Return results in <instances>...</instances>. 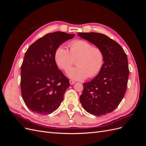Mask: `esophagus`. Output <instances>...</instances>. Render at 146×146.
I'll return each instance as SVG.
<instances>
[{"instance_id":"obj_1","label":"esophagus","mask_w":146,"mask_h":146,"mask_svg":"<svg viewBox=\"0 0 146 146\" xmlns=\"http://www.w3.org/2000/svg\"><path fill=\"white\" fill-rule=\"evenodd\" d=\"M69 83H70V85H74V84L76 83V82L74 81V80H69Z\"/></svg>"}]
</instances>
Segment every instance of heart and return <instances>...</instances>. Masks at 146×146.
I'll use <instances>...</instances> for the list:
<instances>
[{"mask_svg":"<svg viewBox=\"0 0 146 146\" xmlns=\"http://www.w3.org/2000/svg\"><path fill=\"white\" fill-rule=\"evenodd\" d=\"M69 50L62 46L57 47L54 58L56 64L61 69L66 70L76 59V67L67 72L68 76L75 80H83L96 76L102 69L105 56L100 48L93 47L85 40H75L69 44Z\"/></svg>","mask_w":146,"mask_h":146,"instance_id":"heart-1","label":"heart"}]
</instances>
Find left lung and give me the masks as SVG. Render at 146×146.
I'll return each mask as SVG.
<instances>
[{
  "instance_id": "obj_1",
  "label": "left lung",
  "mask_w": 146,
  "mask_h": 146,
  "mask_svg": "<svg viewBox=\"0 0 146 146\" xmlns=\"http://www.w3.org/2000/svg\"><path fill=\"white\" fill-rule=\"evenodd\" d=\"M82 38L102 50L105 63L91 82L83 83L80 103L87 112L102 116L114 111L125 95L129 76L127 55L119 44L98 33H78Z\"/></svg>"
}]
</instances>
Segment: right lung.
Masks as SVG:
<instances>
[{
  "mask_svg": "<svg viewBox=\"0 0 146 146\" xmlns=\"http://www.w3.org/2000/svg\"><path fill=\"white\" fill-rule=\"evenodd\" d=\"M62 32L48 33L26 51L21 66V89L27 108L39 114H50L58 108L70 83L56 64V48L74 37Z\"/></svg>",
  "mask_w": 146,
  "mask_h": 146,
  "instance_id": "add662e5",
  "label": "right lung"
}]
</instances>
